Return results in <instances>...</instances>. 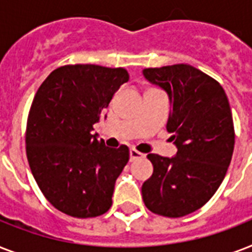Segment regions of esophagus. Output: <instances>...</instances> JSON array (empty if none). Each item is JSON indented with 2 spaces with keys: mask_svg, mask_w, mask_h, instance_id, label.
I'll list each match as a JSON object with an SVG mask.
<instances>
[{
  "mask_svg": "<svg viewBox=\"0 0 252 252\" xmlns=\"http://www.w3.org/2000/svg\"><path fill=\"white\" fill-rule=\"evenodd\" d=\"M145 157V154L140 153V152H137L136 149H130L129 150V159L130 162L134 161V159H140V158H144Z\"/></svg>",
  "mask_w": 252,
  "mask_h": 252,
  "instance_id": "34e87169",
  "label": "esophagus"
}]
</instances>
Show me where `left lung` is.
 <instances>
[{
	"label": "left lung",
	"instance_id": "8db88e82",
	"mask_svg": "<svg viewBox=\"0 0 252 252\" xmlns=\"http://www.w3.org/2000/svg\"><path fill=\"white\" fill-rule=\"evenodd\" d=\"M142 74L168 95L166 129L178 149L174 157L148 154L153 175L142 184V199L156 215L183 217L208 203L226 175L235 138L230 104L222 86L191 65Z\"/></svg>",
	"mask_w": 252,
	"mask_h": 252
}]
</instances>
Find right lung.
Masks as SVG:
<instances>
[{
    "label": "right lung",
    "instance_id": "add662e5",
    "mask_svg": "<svg viewBox=\"0 0 252 252\" xmlns=\"http://www.w3.org/2000/svg\"><path fill=\"white\" fill-rule=\"evenodd\" d=\"M128 80L123 68L65 65L35 94L26 130L27 159L45 199L65 215L96 217L112 205L115 182L129 161V149L106 146L93 134V126Z\"/></svg>",
    "mask_w": 252,
    "mask_h": 252
}]
</instances>
